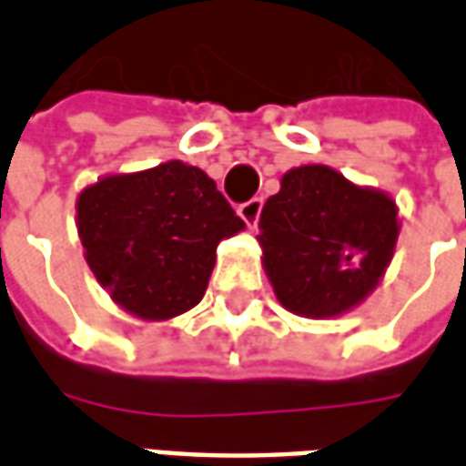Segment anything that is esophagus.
<instances>
[{
  "label": "esophagus",
  "mask_w": 466,
  "mask_h": 466,
  "mask_svg": "<svg viewBox=\"0 0 466 466\" xmlns=\"http://www.w3.org/2000/svg\"><path fill=\"white\" fill-rule=\"evenodd\" d=\"M262 197H254V199H249V202L239 204V217H242L244 222L249 224V227H254L257 224V219H259V214H262Z\"/></svg>",
  "instance_id": "obj_1"
}]
</instances>
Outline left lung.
<instances>
[{"instance_id": "8db88e82", "label": "left lung", "mask_w": 466, "mask_h": 466, "mask_svg": "<svg viewBox=\"0 0 466 466\" xmlns=\"http://www.w3.org/2000/svg\"><path fill=\"white\" fill-rule=\"evenodd\" d=\"M264 272L284 309L337 317L367 299L400 237L390 194L357 187L324 164L282 177L259 217Z\"/></svg>"}]
</instances>
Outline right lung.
<instances>
[{
  "instance_id": "1",
  "label": "right lung",
  "mask_w": 466,
  "mask_h": 466,
  "mask_svg": "<svg viewBox=\"0 0 466 466\" xmlns=\"http://www.w3.org/2000/svg\"><path fill=\"white\" fill-rule=\"evenodd\" d=\"M76 229L89 269L124 312L164 322L202 302L217 244L244 222L199 167L172 159L86 187Z\"/></svg>"
}]
</instances>
